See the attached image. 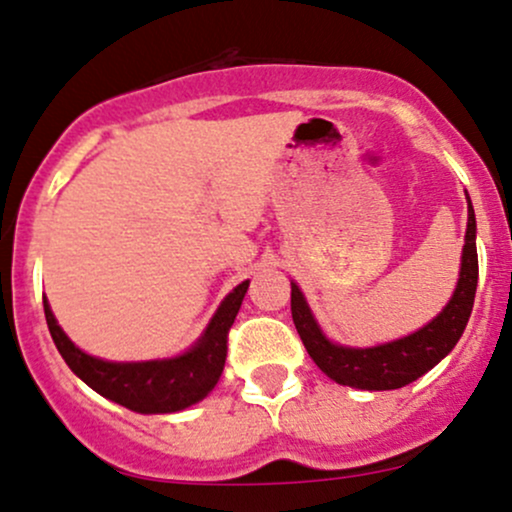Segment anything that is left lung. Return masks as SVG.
<instances>
[{
  "label": "left lung",
  "instance_id": "obj_1",
  "mask_svg": "<svg viewBox=\"0 0 512 512\" xmlns=\"http://www.w3.org/2000/svg\"><path fill=\"white\" fill-rule=\"evenodd\" d=\"M476 280H479V258H476V220L474 208L469 203L467 237H464L462 251V271L452 300L430 324L411 336L399 341L384 343L375 348H343L331 343L321 333V329L304 302L300 287L292 283L290 309L295 329L300 333L309 358L319 365L321 372L331 377L333 382L346 384L355 389H399L426 375L430 367H435L457 346L464 326L472 317Z\"/></svg>",
  "mask_w": 512,
  "mask_h": 512
}]
</instances>
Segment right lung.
<instances>
[{
    "label": "right lung",
    "instance_id": "1",
    "mask_svg": "<svg viewBox=\"0 0 512 512\" xmlns=\"http://www.w3.org/2000/svg\"><path fill=\"white\" fill-rule=\"evenodd\" d=\"M249 280L234 287L220 304L210 326L188 353L149 363H106L79 350L57 326L48 300H43L45 321L57 350L77 377L94 392L137 413H174L195 404L215 387L225 370L227 336L246 295Z\"/></svg>",
    "mask_w": 512,
    "mask_h": 512
}]
</instances>
